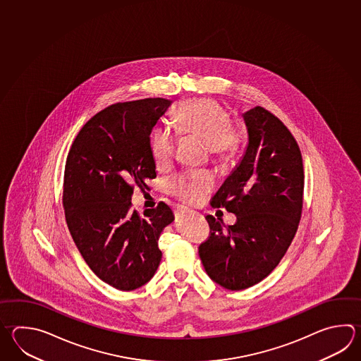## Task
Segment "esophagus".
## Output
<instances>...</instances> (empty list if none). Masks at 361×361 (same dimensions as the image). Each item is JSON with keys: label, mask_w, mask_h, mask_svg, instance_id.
Returning a JSON list of instances; mask_svg holds the SVG:
<instances>
[{"label": "esophagus", "mask_w": 361, "mask_h": 361, "mask_svg": "<svg viewBox=\"0 0 361 361\" xmlns=\"http://www.w3.org/2000/svg\"><path fill=\"white\" fill-rule=\"evenodd\" d=\"M178 212H180V214H189V212H190V211H188V209H183V208H181V209H178Z\"/></svg>", "instance_id": "34e87169"}]
</instances>
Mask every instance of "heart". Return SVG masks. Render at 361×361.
<instances>
[{
	"label": "heart",
	"instance_id": "heart-1",
	"mask_svg": "<svg viewBox=\"0 0 361 361\" xmlns=\"http://www.w3.org/2000/svg\"><path fill=\"white\" fill-rule=\"evenodd\" d=\"M177 133L200 137L216 161H228L239 152L243 141L240 126L228 119V113L212 99H190L172 113ZM175 137L163 128H154L149 137V152L157 169H166L175 155ZM214 177L206 171L192 172L169 181V192L186 203L204 197Z\"/></svg>",
	"mask_w": 361,
	"mask_h": 361
}]
</instances>
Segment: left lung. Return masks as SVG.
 I'll use <instances>...</instances> for the list:
<instances>
[{
  "label": "left lung",
  "instance_id": "8db88e82",
  "mask_svg": "<svg viewBox=\"0 0 361 361\" xmlns=\"http://www.w3.org/2000/svg\"><path fill=\"white\" fill-rule=\"evenodd\" d=\"M250 142L242 162L211 200L236 216L234 225L207 216L209 236L199 257L211 279L242 290L279 265L295 238L303 207L300 147L279 118L262 106L244 113Z\"/></svg>",
  "mask_w": 361,
  "mask_h": 361
}]
</instances>
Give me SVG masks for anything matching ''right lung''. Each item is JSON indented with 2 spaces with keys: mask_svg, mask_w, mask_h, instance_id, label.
<instances>
[{
  "mask_svg": "<svg viewBox=\"0 0 361 361\" xmlns=\"http://www.w3.org/2000/svg\"><path fill=\"white\" fill-rule=\"evenodd\" d=\"M171 100L147 97L113 104L75 136L66 157L63 207L74 243L96 276L119 290L153 278L158 239L173 221L166 203L137 214L131 197L157 177L149 136Z\"/></svg>",
  "mask_w": 361,
  "mask_h": 361,
  "instance_id": "1",
  "label": "right lung"
}]
</instances>
